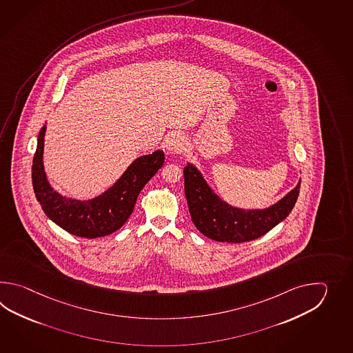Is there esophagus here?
Returning a JSON list of instances; mask_svg holds the SVG:
<instances>
[{
    "label": "esophagus",
    "mask_w": 353,
    "mask_h": 353,
    "mask_svg": "<svg viewBox=\"0 0 353 353\" xmlns=\"http://www.w3.org/2000/svg\"><path fill=\"white\" fill-rule=\"evenodd\" d=\"M187 139L181 134H172L165 140V149L172 154H179L187 149Z\"/></svg>",
    "instance_id": "obj_1"
}]
</instances>
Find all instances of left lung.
I'll return each mask as SVG.
<instances>
[{"label":"left lung","instance_id":"left-lung-1","mask_svg":"<svg viewBox=\"0 0 353 353\" xmlns=\"http://www.w3.org/2000/svg\"><path fill=\"white\" fill-rule=\"evenodd\" d=\"M296 187L265 210H242L218 196L193 164L184 168V192L196 230L210 240L241 243L256 240L283 222L296 203Z\"/></svg>","mask_w":353,"mask_h":353}]
</instances>
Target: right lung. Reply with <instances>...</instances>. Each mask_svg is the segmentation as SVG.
I'll use <instances>...</instances> for the list:
<instances>
[{"label": "right lung", "instance_id": "add662e5", "mask_svg": "<svg viewBox=\"0 0 353 353\" xmlns=\"http://www.w3.org/2000/svg\"><path fill=\"white\" fill-rule=\"evenodd\" d=\"M46 130L44 125L39 132L31 178L37 199L46 216L78 237L97 239L120 230L131 216L141 189L164 164V151H154L136 159L102 194L78 201L59 194L48 181L43 164Z\"/></svg>", "mask_w": 353, "mask_h": 353}]
</instances>
